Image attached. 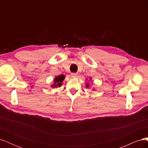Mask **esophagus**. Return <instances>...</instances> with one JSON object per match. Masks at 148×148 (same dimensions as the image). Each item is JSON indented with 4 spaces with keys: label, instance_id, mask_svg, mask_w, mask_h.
Listing matches in <instances>:
<instances>
[{
    "label": "esophagus",
    "instance_id": "obj_1",
    "mask_svg": "<svg viewBox=\"0 0 148 148\" xmlns=\"http://www.w3.org/2000/svg\"><path fill=\"white\" fill-rule=\"evenodd\" d=\"M77 76H78V73H71V77H77Z\"/></svg>",
    "mask_w": 148,
    "mask_h": 148
}]
</instances>
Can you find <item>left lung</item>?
<instances>
[{
    "mask_svg": "<svg viewBox=\"0 0 148 148\" xmlns=\"http://www.w3.org/2000/svg\"><path fill=\"white\" fill-rule=\"evenodd\" d=\"M87 86H88V84H87Z\"/></svg>",
    "mask_w": 148,
    "mask_h": 148,
    "instance_id": "obj_1",
    "label": "left lung"
}]
</instances>
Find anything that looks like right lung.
<instances>
[{
  "mask_svg": "<svg viewBox=\"0 0 148 148\" xmlns=\"http://www.w3.org/2000/svg\"><path fill=\"white\" fill-rule=\"evenodd\" d=\"M65 78V76L64 75H61L60 76H59V77H56L55 78V80H54V84L52 85V87L54 88V87H59L60 86L62 85V82L64 81V79Z\"/></svg>",
  "mask_w": 148,
  "mask_h": 148,
  "instance_id": "right-lung-1",
  "label": "right lung"
}]
</instances>
